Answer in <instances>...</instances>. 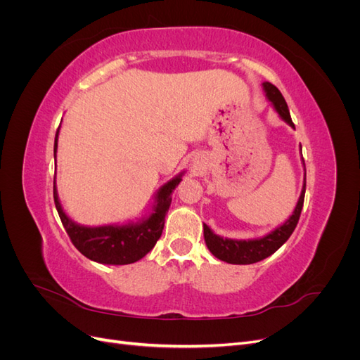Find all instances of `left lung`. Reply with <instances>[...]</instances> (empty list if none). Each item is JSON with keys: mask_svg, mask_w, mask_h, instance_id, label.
<instances>
[{"mask_svg": "<svg viewBox=\"0 0 360 360\" xmlns=\"http://www.w3.org/2000/svg\"><path fill=\"white\" fill-rule=\"evenodd\" d=\"M261 85H263L266 99L271 103V106H274V110L276 111L279 118L294 129L284 96L281 94V91L274 84L263 82ZM300 153H302V147H300ZM302 162H303V158H302ZM303 168H304V162H303ZM304 189H307V172H304L300 197L297 200L296 207H294L291 216L284 224L276 226L274 231H270L263 237L248 238V240H237V238L221 237L219 234H214L209 225L202 224L204 240L207 248H209V250L216 258H219L225 261V263H230V264H254L261 259L270 257L271 254H275L276 250L288 240L290 236L294 231V228H296L299 222L303 200H304Z\"/></svg>", "mask_w": 360, "mask_h": 360, "instance_id": "8db88e82", "label": "left lung"}]
</instances>
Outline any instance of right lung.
<instances>
[{
	"label": "right lung",
	"instance_id": "add662e5",
	"mask_svg": "<svg viewBox=\"0 0 360 360\" xmlns=\"http://www.w3.org/2000/svg\"><path fill=\"white\" fill-rule=\"evenodd\" d=\"M58 135L60 129L57 130L56 144H53L56 162ZM183 176L184 171L179 172L176 177L160 186L153 195V202L150 204V209L141 217H136L135 221H127L124 224L90 226L75 222L63 209L56 179H53V201H56L60 219L66 228L72 243L82 255L96 263L108 266L132 264L146 257L159 240L163 225H165L167 212L171 205L172 192L179 186Z\"/></svg>",
	"mask_w": 360,
	"mask_h": 360
}]
</instances>
